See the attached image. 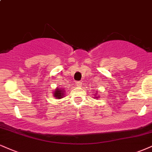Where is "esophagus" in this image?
<instances>
[{"instance_id": "esophagus-1", "label": "esophagus", "mask_w": 152, "mask_h": 152, "mask_svg": "<svg viewBox=\"0 0 152 152\" xmlns=\"http://www.w3.org/2000/svg\"><path fill=\"white\" fill-rule=\"evenodd\" d=\"M76 86L81 87L82 86V83L80 81H77V82H76Z\"/></svg>"}]
</instances>
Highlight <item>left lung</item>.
<instances>
[{
	"instance_id": "left-lung-1",
	"label": "left lung",
	"mask_w": 152,
	"mask_h": 152,
	"mask_svg": "<svg viewBox=\"0 0 152 152\" xmlns=\"http://www.w3.org/2000/svg\"><path fill=\"white\" fill-rule=\"evenodd\" d=\"M95 98H96V99H97V98H98V97H95Z\"/></svg>"
}]
</instances>
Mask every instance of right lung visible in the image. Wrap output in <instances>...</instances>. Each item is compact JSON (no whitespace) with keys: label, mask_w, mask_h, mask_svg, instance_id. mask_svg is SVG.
Listing matches in <instances>:
<instances>
[{"label":"right lung","mask_w":152,"mask_h":152,"mask_svg":"<svg viewBox=\"0 0 152 152\" xmlns=\"http://www.w3.org/2000/svg\"><path fill=\"white\" fill-rule=\"evenodd\" d=\"M64 95V91H63L62 89L56 88L54 92V96L56 99H61L63 98Z\"/></svg>","instance_id":"right-lung-1"}]
</instances>
